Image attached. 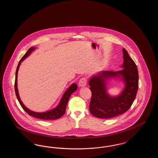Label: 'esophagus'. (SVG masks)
Listing matches in <instances>:
<instances>
[{"mask_svg": "<svg viewBox=\"0 0 158 158\" xmlns=\"http://www.w3.org/2000/svg\"><path fill=\"white\" fill-rule=\"evenodd\" d=\"M86 83H87V79L85 77H82V79H80L79 82V85L81 87H83L86 85Z\"/></svg>", "mask_w": 158, "mask_h": 158, "instance_id": "34e87169", "label": "esophagus"}]
</instances>
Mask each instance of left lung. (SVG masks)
<instances>
[{
	"instance_id": "8db88e82",
	"label": "left lung",
	"mask_w": 158,
	"mask_h": 158,
	"mask_svg": "<svg viewBox=\"0 0 158 158\" xmlns=\"http://www.w3.org/2000/svg\"><path fill=\"white\" fill-rule=\"evenodd\" d=\"M123 63L119 71L102 70L90 77L89 81L92 98L89 111L95 117L111 118L126 113L135 99L139 88V73L135 63L123 48ZM118 78L125 85L121 94L111 96L107 90V81Z\"/></svg>"
}]
</instances>
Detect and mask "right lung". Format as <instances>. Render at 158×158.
Here are the masks:
<instances>
[{
    "instance_id": "right-lung-1",
    "label": "right lung",
    "mask_w": 158,
    "mask_h": 158,
    "mask_svg": "<svg viewBox=\"0 0 158 158\" xmlns=\"http://www.w3.org/2000/svg\"><path fill=\"white\" fill-rule=\"evenodd\" d=\"M35 47H32L30 48L28 50V52L25 53V54L23 57V58L19 61L18 67L16 68V75H15V90L16 96L17 97V99L19 102V104L23 107V109L25 110V111L29 114L31 116H32L34 117L37 118L39 119H42V120H56L60 118L61 116L64 115L66 111V108L68 104L69 99L71 95L75 92L76 90L77 89V86L76 83H72L68 89L66 90L62 96V97L60 99V102L57 106L53 108L52 110H50L49 111H45V112H43V113H38V112H35L33 111H31L30 109H28L25 105L23 104L21 98L19 97V93H18V83H17V78H18V72L19 66L21 64V62L25 60L27 57H28L31 53L35 50Z\"/></svg>"
}]
</instances>
